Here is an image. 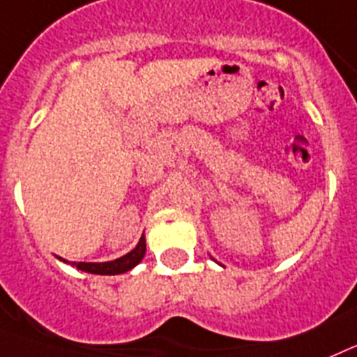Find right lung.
I'll return each mask as SVG.
<instances>
[{
  "label": "right lung",
  "instance_id": "right-lung-1",
  "mask_svg": "<svg viewBox=\"0 0 357 357\" xmlns=\"http://www.w3.org/2000/svg\"><path fill=\"white\" fill-rule=\"evenodd\" d=\"M144 255H145V235H142L135 250H131V252L126 253V255L120 257V259L109 260V262H70V260L61 259V257H57V259L66 262V264L75 266V268L80 269V271L93 273V275H120V273L129 271V269H132L135 266L140 264Z\"/></svg>",
  "mask_w": 357,
  "mask_h": 357
}]
</instances>
